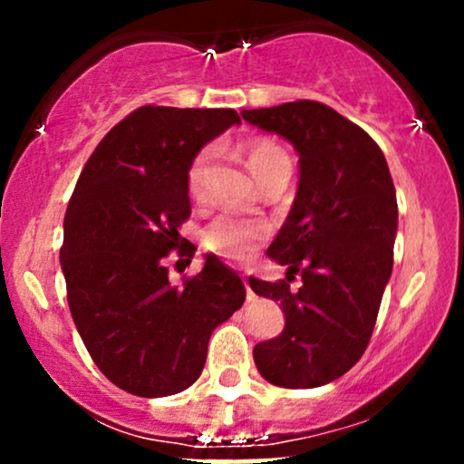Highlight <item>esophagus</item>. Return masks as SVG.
Listing matches in <instances>:
<instances>
[{
  "label": "esophagus",
  "instance_id": "34e87169",
  "mask_svg": "<svg viewBox=\"0 0 464 464\" xmlns=\"http://www.w3.org/2000/svg\"><path fill=\"white\" fill-rule=\"evenodd\" d=\"M242 281H244V287H246V301H253V290H250V285H248V279H246V276H244L242 275Z\"/></svg>",
  "mask_w": 464,
  "mask_h": 464
}]
</instances>
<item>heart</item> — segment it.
<instances>
[{"mask_svg": "<svg viewBox=\"0 0 464 464\" xmlns=\"http://www.w3.org/2000/svg\"><path fill=\"white\" fill-rule=\"evenodd\" d=\"M246 161L250 172L257 180H264L270 172L290 165V157L279 143L273 140H250L246 143ZM214 163V152L205 150L194 159L188 172L189 194L196 200L205 198V180ZM266 227L262 222L244 220V218L222 214L214 218L200 233V242L205 250L227 259V262H246L250 255L257 250L259 244L266 239Z\"/></svg>", "mask_w": 464, "mask_h": 464, "instance_id": "heart-1", "label": "heart"}]
</instances>
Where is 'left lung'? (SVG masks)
I'll return each instance as SVG.
<instances>
[{
	"label": "left lung",
	"instance_id": "1",
	"mask_svg": "<svg viewBox=\"0 0 464 464\" xmlns=\"http://www.w3.org/2000/svg\"><path fill=\"white\" fill-rule=\"evenodd\" d=\"M299 152V189L268 257L285 266L270 284L250 276L255 295L279 301L285 327L255 344L257 371L270 384L316 388L338 380L369 347L392 273L397 194L391 169L369 132L332 106L296 100L242 111ZM295 274L299 291L289 290Z\"/></svg>",
	"mask_w": 464,
	"mask_h": 464
}]
</instances>
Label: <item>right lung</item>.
I'll return each mask as SVG.
<instances>
[{"label":"right lung","instance_id":"right-lung-1","mask_svg":"<svg viewBox=\"0 0 464 464\" xmlns=\"http://www.w3.org/2000/svg\"><path fill=\"white\" fill-rule=\"evenodd\" d=\"M233 124V109L140 106L106 132L69 200L61 248L69 310L95 366L130 395L168 397L194 384L214 329L246 299L216 255L183 285L169 284L163 266L191 216L189 165Z\"/></svg>","mask_w":464,"mask_h":464}]
</instances>
